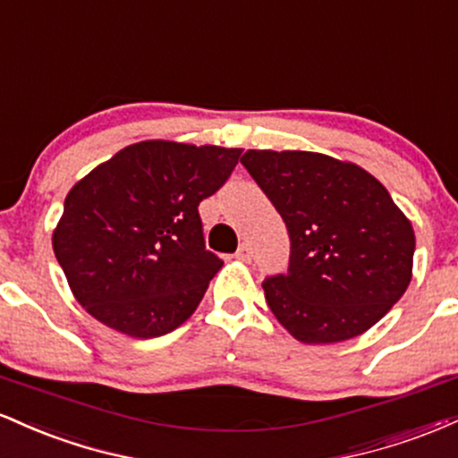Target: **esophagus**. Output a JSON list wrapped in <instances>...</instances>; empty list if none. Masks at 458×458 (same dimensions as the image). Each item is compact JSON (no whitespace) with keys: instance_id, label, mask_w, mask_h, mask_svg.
I'll list each match as a JSON object with an SVG mask.
<instances>
[{"instance_id":"34e87169","label":"esophagus","mask_w":458,"mask_h":458,"mask_svg":"<svg viewBox=\"0 0 458 458\" xmlns=\"http://www.w3.org/2000/svg\"><path fill=\"white\" fill-rule=\"evenodd\" d=\"M236 259L250 262L251 260V245L250 243H241L239 250H236Z\"/></svg>"}]
</instances>
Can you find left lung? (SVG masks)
<instances>
[{
  "label": "left lung",
  "instance_id": "1",
  "mask_svg": "<svg viewBox=\"0 0 458 458\" xmlns=\"http://www.w3.org/2000/svg\"><path fill=\"white\" fill-rule=\"evenodd\" d=\"M241 163L286 224L288 271L265 277L276 318L308 344L370 329L411 282L415 236L366 170L306 150H247Z\"/></svg>",
  "mask_w": 458,
  "mask_h": 458
}]
</instances>
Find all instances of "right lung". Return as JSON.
<instances>
[{
  "instance_id": "right-lung-1",
  "label": "right lung",
  "mask_w": 458,
  "mask_h": 458,
  "mask_svg": "<svg viewBox=\"0 0 458 458\" xmlns=\"http://www.w3.org/2000/svg\"><path fill=\"white\" fill-rule=\"evenodd\" d=\"M241 152L140 141L68 191L54 251L94 318L159 338L191 317L224 265L204 245L198 207L224 187Z\"/></svg>"
}]
</instances>
